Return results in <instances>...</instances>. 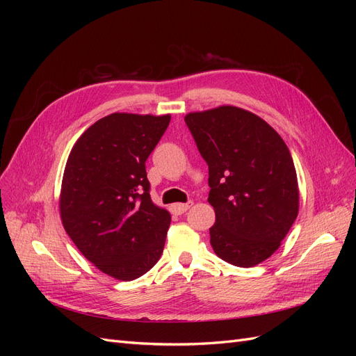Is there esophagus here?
I'll return each mask as SVG.
<instances>
[{"label": "esophagus", "instance_id": "34e87169", "mask_svg": "<svg viewBox=\"0 0 356 356\" xmlns=\"http://www.w3.org/2000/svg\"><path fill=\"white\" fill-rule=\"evenodd\" d=\"M191 207H193L191 200H188L187 203H175V204H172V212H175L177 215H181V213L187 212Z\"/></svg>", "mask_w": 356, "mask_h": 356}]
</instances>
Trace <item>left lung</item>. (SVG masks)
I'll list each match as a JSON object with an SVG mask.
<instances>
[{
    "mask_svg": "<svg viewBox=\"0 0 356 356\" xmlns=\"http://www.w3.org/2000/svg\"><path fill=\"white\" fill-rule=\"evenodd\" d=\"M186 123L209 168L211 245L224 261L252 267L270 257L298 213V182L284 139L258 115L222 105Z\"/></svg>",
    "mask_w": 356,
    "mask_h": 356,
    "instance_id": "obj_1",
    "label": "left lung"
}]
</instances>
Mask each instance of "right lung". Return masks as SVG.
Listing matches in <instances>:
<instances>
[{"label":"right lung","mask_w":356,"mask_h":356,"mask_svg":"<svg viewBox=\"0 0 356 356\" xmlns=\"http://www.w3.org/2000/svg\"><path fill=\"white\" fill-rule=\"evenodd\" d=\"M170 115L114 113L74 144L63 170V229L101 272L134 281L163 252L170 213L149 197L145 160Z\"/></svg>","instance_id":"add662e5"}]
</instances>
